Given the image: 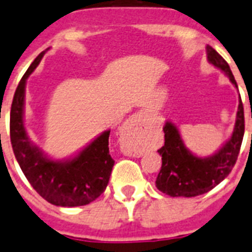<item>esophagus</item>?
<instances>
[{"label":"esophagus","instance_id":"34e87169","mask_svg":"<svg viewBox=\"0 0 252 252\" xmlns=\"http://www.w3.org/2000/svg\"><path fill=\"white\" fill-rule=\"evenodd\" d=\"M123 130L126 134L142 132L143 130V114L137 113L132 118H129V120H126V123L124 124Z\"/></svg>","mask_w":252,"mask_h":252}]
</instances>
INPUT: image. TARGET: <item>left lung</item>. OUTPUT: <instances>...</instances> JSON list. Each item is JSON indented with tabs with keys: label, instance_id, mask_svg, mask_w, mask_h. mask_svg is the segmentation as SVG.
Wrapping results in <instances>:
<instances>
[{
	"label": "left lung",
	"instance_id": "8db88e82",
	"mask_svg": "<svg viewBox=\"0 0 252 252\" xmlns=\"http://www.w3.org/2000/svg\"><path fill=\"white\" fill-rule=\"evenodd\" d=\"M207 58L211 64L224 72L232 84L237 87L228 63L209 45L207 47ZM163 133L165 144L158 150L162 157V166L156 179L157 189L170 196L191 198L205 194L228 176L240 153L245 133L241 97L231 138L213 156L198 157L192 155L185 147L179 129L171 122H166Z\"/></svg>",
	"mask_w": 252,
	"mask_h": 252
}]
</instances>
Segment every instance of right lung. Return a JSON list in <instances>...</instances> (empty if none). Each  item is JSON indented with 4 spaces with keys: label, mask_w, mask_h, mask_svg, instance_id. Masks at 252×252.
Here are the masks:
<instances>
[{
    "label": "right lung",
    "mask_w": 252,
    "mask_h": 252,
    "mask_svg": "<svg viewBox=\"0 0 252 252\" xmlns=\"http://www.w3.org/2000/svg\"><path fill=\"white\" fill-rule=\"evenodd\" d=\"M41 52L20 80L15 91L10 113V138L15 157L35 191L50 204L80 207L101 195L110 179L114 159L109 153L110 130L100 134L77 156L54 161L30 142L24 126L26 80L38 67Z\"/></svg>",
    "instance_id": "right-lung-1"
}]
</instances>
